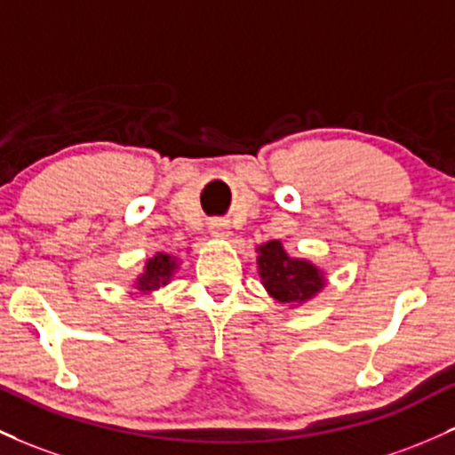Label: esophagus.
<instances>
[{
	"label": "esophagus",
	"mask_w": 455,
	"mask_h": 455,
	"mask_svg": "<svg viewBox=\"0 0 455 455\" xmlns=\"http://www.w3.org/2000/svg\"><path fill=\"white\" fill-rule=\"evenodd\" d=\"M209 231H212L213 237H227L228 235V227H227V222H222V220H213V222L209 224Z\"/></svg>",
	"instance_id": "esophagus-1"
}]
</instances>
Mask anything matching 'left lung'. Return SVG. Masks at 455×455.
<instances>
[{"mask_svg": "<svg viewBox=\"0 0 455 455\" xmlns=\"http://www.w3.org/2000/svg\"><path fill=\"white\" fill-rule=\"evenodd\" d=\"M259 274L269 296L278 302H302L322 289L323 278L315 266L300 259H289L281 242L259 246Z\"/></svg>", "mask_w": 455, "mask_h": 455, "instance_id": "left-lung-1", "label": "left lung"}]
</instances>
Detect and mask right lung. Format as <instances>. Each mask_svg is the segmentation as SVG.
<instances>
[{
  "mask_svg": "<svg viewBox=\"0 0 455 455\" xmlns=\"http://www.w3.org/2000/svg\"><path fill=\"white\" fill-rule=\"evenodd\" d=\"M174 267H177V263H174L171 254H155L153 259L147 261V272L138 278V289L140 291H153L159 284H166L168 278L172 276Z\"/></svg>",
  "mask_w": 455,
  "mask_h": 455,
  "instance_id": "1",
  "label": "right lung"
}]
</instances>
